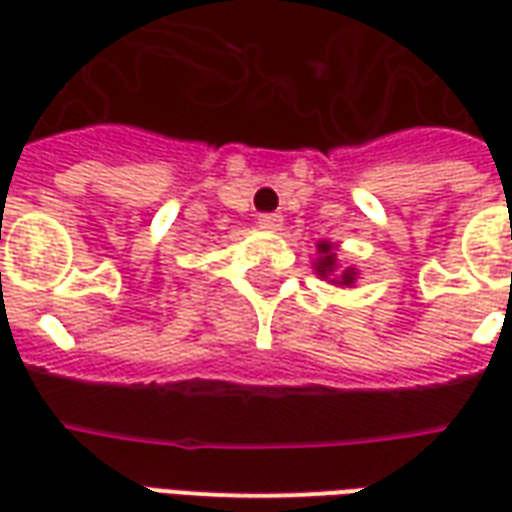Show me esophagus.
<instances>
[{"instance_id": "obj_1", "label": "esophagus", "mask_w": 512, "mask_h": 512, "mask_svg": "<svg viewBox=\"0 0 512 512\" xmlns=\"http://www.w3.org/2000/svg\"><path fill=\"white\" fill-rule=\"evenodd\" d=\"M257 224H260L263 230H279V227H282V216H279V213H260V216H257Z\"/></svg>"}]
</instances>
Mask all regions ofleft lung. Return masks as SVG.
Listing matches in <instances>:
<instances>
[{
  "label": "left lung",
  "instance_id": "obj_1",
  "mask_svg": "<svg viewBox=\"0 0 512 512\" xmlns=\"http://www.w3.org/2000/svg\"><path fill=\"white\" fill-rule=\"evenodd\" d=\"M318 252H321V257H318V263H315V271H318L321 277H329L334 268H337L334 266L332 244H326V241H323V244H318ZM354 277H356L354 268H345L343 274H340V279H334V282H340V285H351V282H354Z\"/></svg>",
  "mask_w": 512,
  "mask_h": 512
}]
</instances>
